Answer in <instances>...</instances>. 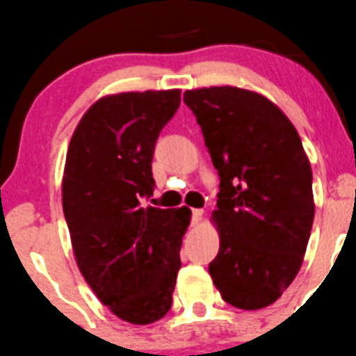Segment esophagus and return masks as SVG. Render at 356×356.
<instances>
[{
	"label": "esophagus",
	"instance_id": "34e87169",
	"mask_svg": "<svg viewBox=\"0 0 356 356\" xmlns=\"http://www.w3.org/2000/svg\"><path fill=\"white\" fill-rule=\"evenodd\" d=\"M201 216H203V209L194 208L193 211H191V223H193V225H197L201 220Z\"/></svg>",
	"mask_w": 356,
	"mask_h": 356
}]
</instances>
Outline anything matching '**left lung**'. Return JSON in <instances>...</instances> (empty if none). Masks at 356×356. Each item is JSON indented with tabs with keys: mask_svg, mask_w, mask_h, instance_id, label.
<instances>
[{
	"mask_svg": "<svg viewBox=\"0 0 356 356\" xmlns=\"http://www.w3.org/2000/svg\"><path fill=\"white\" fill-rule=\"evenodd\" d=\"M184 102L220 177V250L209 275L227 304L263 309L293 282L312 230V168L300 136L275 104L249 90H188Z\"/></svg>",
	"mask_w": 356,
	"mask_h": 356,
	"instance_id": "1",
	"label": "left lung"
}]
</instances>
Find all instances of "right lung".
<instances>
[{"label":"right lung","instance_id":"obj_1","mask_svg":"<svg viewBox=\"0 0 356 356\" xmlns=\"http://www.w3.org/2000/svg\"><path fill=\"white\" fill-rule=\"evenodd\" d=\"M181 90L104 97L74 129L63 177V211L78 268L119 319L149 324L172 307L181 269L186 207H143L153 196L152 160Z\"/></svg>","mask_w":356,"mask_h":356}]
</instances>
